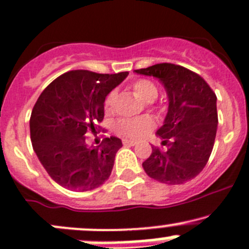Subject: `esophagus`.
Segmentation results:
<instances>
[{"mask_svg": "<svg viewBox=\"0 0 249 249\" xmlns=\"http://www.w3.org/2000/svg\"><path fill=\"white\" fill-rule=\"evenodd\" d=\"M123 143H124L125 146H136V145H138V142H136V140L124 139L123 140Z\"/></svg>", "mask_w": 249, "mask_h": 249, "instance_id": "esophagus-1", "label": "esophagus"}]
</instances>
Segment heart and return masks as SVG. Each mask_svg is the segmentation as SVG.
<instances>
[{
    "label": "heart",
    "mask_w": 249,
    "mask_h": 249,
    "mask_svg": "<svg viewBox=\"0 0 249 249\" xmlns=\"http://www.w3.org/2000/svg\"><path fill=\"white\" fill-rule=\"evenodd\" d=\"M132 90L140 100L145 102H152L157 98L158 88L152 81L149 80H138L132 85ZM116 98V92L111 91L107 96L104 101V110L109 113L111 111L113 102ZM155 126V122L153 118L148 116L139 117V118L125 119L118 123L117 125V132L124 137L133 138V139H139V138L145 137L153 130Z\"/></svg>",
    "instance_id": "b5f03b06"
}]
</instances>
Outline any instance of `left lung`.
<instances>
[{
  "mask_svg": "<svg viewBox=\"0 0 249 249\" xmlns=\"http://www.w3.org/2000/svg\"><path fill=\"white\" fill-rule=\"evenodd\" d=\"M134 71L157 77L169 103L163 125L157 131L164 147L152 146L143 170L161 183L190 181L202 172L213 148L217 96L202 76L182 66L164 62Z\"/></svg>",
  "mask_w": 249,
  "mask_h": 249,
  "instance_id": "obj_1",
  "label": "left lung"
}]
</instances>
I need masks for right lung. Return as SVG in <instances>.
<instances>
[{
  "label": "right lung",
  "instance_id": "obj_1",
  "mask_svg": "<svg viewBox=\"0 0 249 249\" xmlns=\"http://www.w3.org/2000/svg\"><path fill=\"white\" fill-rule=\"evenodd\" d=\"M127 75L128 71H71L56 77L39 96L30 118L32 146L59 185L88 191L109 178L122 140L104 138L100 146H90L87 136H96V124L104 118L106 97Z\"/></svg>",
  "mask_w": 249,
  "mask_h": 249
}]
</instances>
